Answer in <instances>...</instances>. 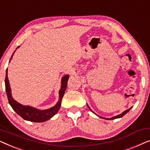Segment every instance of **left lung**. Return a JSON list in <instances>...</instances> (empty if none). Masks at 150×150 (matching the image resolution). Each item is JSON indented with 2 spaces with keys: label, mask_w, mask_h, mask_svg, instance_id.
I'll return each instance as SVG.
<instances>
[{
  "label": "left lung",
  "mask_w": 150,
  "mask_h": 150,
  "mask_svg": "<svg viewBox=\"0 0 150 150\" xmlns=\"http://www.w3.org/2000/svg\"><path fill=\"white\" fill-rule=\"evenodd\" d=\"M87 106H88V107H89V108L90 109V110H91V111L92 112H93V113L95 114V115H97V116L100 117V118H103V119H104V120H115V119H118V118H121V117H122L124 116V115H126V114L127 113V112H128V111H130V110L131 109V108H132V106H131V107H130V108H128V109L126 110H125V111H124L123 112H122V113L120 114V115H116V116L112 117H110V118H106V117H101V116H99V115H98L96 114L95 112H94L93 111V110H92L91 109V108L89 107V105H88V104H87Z\"/></svg>",
  "instance_id": "8db88e82"
}]
</instances>
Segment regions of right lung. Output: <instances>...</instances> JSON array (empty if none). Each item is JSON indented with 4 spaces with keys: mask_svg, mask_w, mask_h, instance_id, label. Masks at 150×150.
Here are the masks:
<instances>
[{
    "mask_svg": "<svg viewBox=\"0 0 150 150\" xmlns=\"http://www.w3.org/2000/svg\"><path fill=\"white\" fill-rule=\"evenodd\" d=\"M19 47L20 46H18V48H19ZM16 50H17V48H16ZM15 52L16 50L14 51L13 54H12L11 59H10L9 62L11 61ZM7 73L8 72L7 69V70H6V76L5 81L6 93H7L9 103L16 113L19 115L20 117H22L24 120L29 121V122H44L47 120H50V119L52 118L55 114H57V112H58V110L61 107V100H62V98L63 97V96H64L65 91L66 90L67 81H68L69 76L68 74L63 76L62 79H61V89L59 91V98L57 103L55 104L54 106L48 108V109L40 110L30 106L22 105V104L19 103V102H18L16 100L13 99L11 95V87H10V84L9 79H8Z\"/></svg>",
    "mask_w": 150,
    "mask_h": 150,
    "instance_id": "add662e5",
    "label": "right lung"
}]
</instances>
